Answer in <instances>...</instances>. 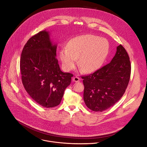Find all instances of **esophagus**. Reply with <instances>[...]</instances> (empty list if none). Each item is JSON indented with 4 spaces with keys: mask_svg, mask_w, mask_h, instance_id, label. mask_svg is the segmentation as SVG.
Listing matches in <instances>:
<instances>
[{
    "mask_svg": "<svg viewBox=\"0 0 147 147\" xmlns=\"http://www.w3.org/2000/svg\"><path fill=\"white\" fill-rule=\"evenodd\" d=\"M80 80V78L78 77H77V76H75V77H74L73 78V81L74 82H78Z\"/></svg>",
    "mask_w": 147,
    "mask_h": 147,
    "instance_id": "34e87169",
    "label": "esophagus"
}]
</instances>
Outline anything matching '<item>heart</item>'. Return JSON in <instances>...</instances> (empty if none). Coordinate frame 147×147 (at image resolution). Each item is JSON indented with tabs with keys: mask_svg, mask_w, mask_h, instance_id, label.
Here are the masks:
<instances>
[{
	"mask_svg": "<svg viewBox=\"0 0 147 147\" xmlns=\"http://www.w3.org/2000/svg\"><path fill=\"white\" fill-rule=\"evenodd\" d=\"M109 48V42L105 38L91 34L76 36L60 51L63 67L66 71L71 70L78 59V65L83 72L95 71L102 65Z\"/></svg>",
	"mask_w": 147,
	"mask_h": 147,
	"instance_id": "obj_1",
	"label": "heart"
}]
</instances>
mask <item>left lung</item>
Instances as JSON below:
<instances>
[{
  "instance_id": "obj_1",
  "label": "left lung",
  "mask_w": 147,
  "mask_h": 147,
  "mask_svg": "<svg viewBox=\"0 0 147 147\" xmlns=\"http://www.w3.org/2000/svg\"><path fill=\"white\" fill-rule=\"evenodd\" d=\"M131 63L124 48L117 47L116 55L109 63L88 75L82 76L84 100L94 112L105 111L124 95L130 81Z\"/></svg>"
}]
</instances>
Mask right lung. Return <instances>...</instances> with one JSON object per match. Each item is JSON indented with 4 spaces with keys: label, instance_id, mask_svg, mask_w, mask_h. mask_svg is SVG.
I'll use <instances>...</instances> for the list:
<instances>
[{
    "label": "right lung",
    "instance_id": "right-lung-1",
    "mask_svg": "<svg viewBox=\"0 0 147 147\" xmlns=\"http://www.w3.org/2000/svg\"><path fill=\"white\" fill-rule=\"evenodd\" d=\"M53 45L45 31L31 37L20 58L23 84L30 96L39 105L49 108L60 104L73 74L60 70Z\"/></svg>",
    "mask_w": 147,
    "mask_h": 147
}]
</instances>
